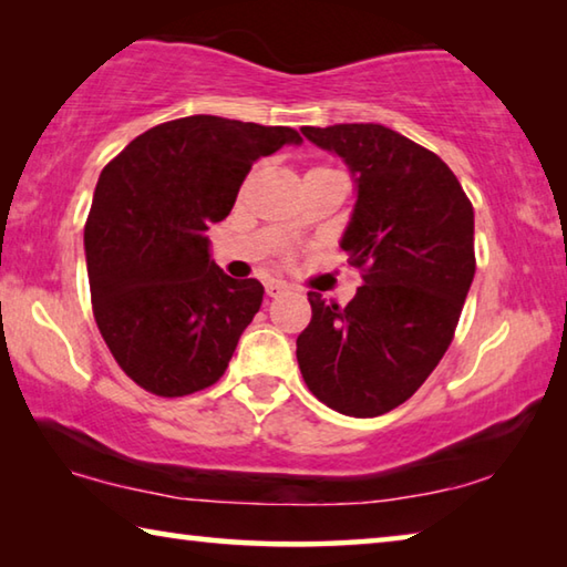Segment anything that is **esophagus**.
<instances>
[{"instance_id": "34e87169", "label": "esophagus", "mask_w": 567, "mask_h": 567, "mask_svg": "<svg viewBox=\"0 0 567 567\" xmlns=\"http://www.w3.org/2000/svg\"><path fill=\"white\" fill-rule=\"evenodd\" d=\"M285 290H287V285L282 280H270L265 285V292L270 297H280Z\"/></svg>"}]
</instances>
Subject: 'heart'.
<instances>
[{"mask_svg":"<svg viewBox=\"0 0 567 567\" xmlns=\"http://www.w3.org/2000/svg\"><path fill=\"white\" fill-rule=\"evenodd\" d=\"M310 172H332V169H328V167H315V169H310ZM310 172H307V175H310Z\"/></svg>","mask_w":567,"mask_h":567,"instance_id":"obj_1","label":"heart"}]
</instances>
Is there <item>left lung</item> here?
<instances>
[{"label": "left lung", "instance_id": "8db88e82", "mask_svg": "<svg viewBox=\"0 0 567 567\" xmlns=\"http://www.w3.org/2000/svg\"><path fill=\"white\" fill-rule=\"evenodd\" d=\"M302 134L358 179L342 249L362 285L344 307L307 292L312 320L297 362L324 405L378 417L415 395L455 338L475 277L473 203L435 152L382 124Z\"/></svg>", "mask_w": 567, "mask_h": 567}]
</instances>
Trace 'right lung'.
Returning <instances> with one entry per match:
<instances>
[{
    "mask_svg": "<svg viewBox=\"0 0 567 567\" xmlns=\"http://www.w3.org/2000/svg\"><path fill=\"white\" fill-rule=\"evenodd\" d=\"M292 127L195 114L134 137L94 189L84 225L92 312L124 375L159 398L225 375L265 287L209 260L255 159L300 142Z\"/></svg>",
    "mask_w": 567,
    "mask_h": 567,
    "instance_id": "obj_1",
    "label": "right lung"
}]
</instances>
